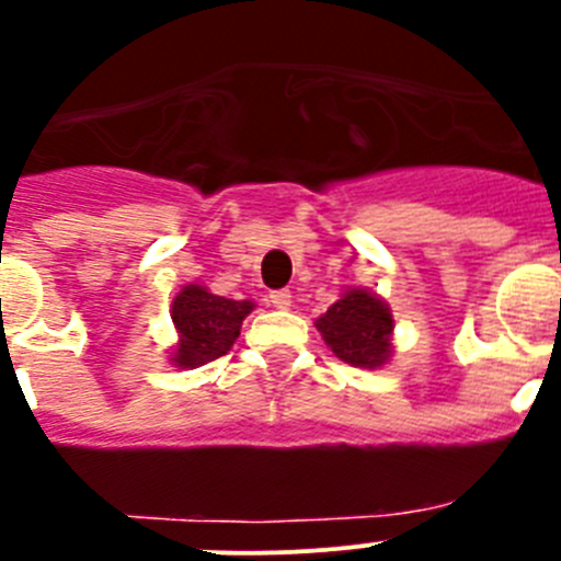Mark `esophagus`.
Listing matches in <instances>:
<instances>
[{
	"mask_svg": "<svg viewBox=\"0 0 561 561\" xmlns=\"http://www.w3.org/2000/svg\"><path fill=\"white\" fill-rule=\"evenodd\" d=\"M271 304H274L276 309H290L293 307L290 290H274L271 293Z\"/></svg>",
	"mask_w": 561,
	"mask_h": 561,
	"instance_id": "34e87169",
	"label": "esophagus"
}]
</instances>
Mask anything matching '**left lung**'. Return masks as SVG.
Instances as JSON below:
<instances>
[{
  "label": "left lung",
  "instance_id": "left-lung-1",
  "mask_svg": "<svg viewBox=\"0 0 561 561\" xmlns=\"http://www.w3.org/2000/svg\"><path fill=\"white\" fill-rule=\"evenodd\" d=\"M314 329L334 356L351 367L378 369L394 351L391 307L367 287H345V293L314 320Z\"/></svg>",
  "mask_w": 561,
  "mask_h": 561
}]
</instances>
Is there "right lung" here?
<instances>
[{"label": "right lung", "mask_w": 561, "mask_h": 561, "mask_svg": "<svg viewBox=\"0 0 561 561\" xmlns=\"http://www.w3.org/2000/svg\"><path fill=\"white\" fill-rule=\"evenodd\" d=\"M257 307L254 301H236L210 293L205 285H183L172 298V325L178 342L170 353V364L178 369H197L214 358L225 356L241 334L247 314Z\"/></svg>", "instance_id": "1"}]
</instances>
